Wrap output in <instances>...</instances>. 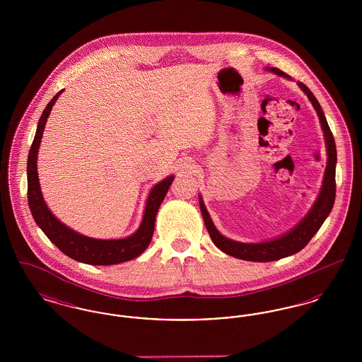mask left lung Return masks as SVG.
Returning <instances> with one entry per match:
<instances>
[{"instance_id": "1", "label": "left lung", "mask_w": 362, "mask_h": 362, "mask_svg": "<svg viewBox=\"0 0 362 362\" xmlns=\"http://www.w3.org/2000/svg\"><path fill=\"white\" fill-rule=\"evenodd\" d=\"M267 70L276 73L278 76H282L285 78H291L286 73H284L282 70L276 69V68H267ZM298 86L308 96L313 108L316 110L319 121L322 123L323 133H325L326 146H327V167L325 171L322 189H320L319 197L315 201L313 206L310 207L308 214L298 224L296 225L292 230H289L288 233H285L276 239L263 241V243H240V241L230 240V239L223 236L213 224V221L207 213L206 207L204 205V199L199 195V206H201L202 217H204V221H205L207 232H209L211 240L223 252L230 255V257L243 259V260H251V262H272V260L291 257L293 254L301 251L310 243V239L320 229V226L325 223L331 209L334 206L335 191H337V185H335L337 148H335L334 136L329 130L325 112H323L319 102L316 100V98L313 96V93L310 92V88L303 83H298Z\"/></svg>"}]
</instances>
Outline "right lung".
<instances>
[{"label":"right lung","mask_w":362,"mask_h":362,"mask_svg":"<svg viewBox=\"0 0 362 362\" xmlns=\"http://www.w3.org/2000/svg\"><path fill=\"white\" fill-rule=\"evenodd\" d=\"M62 90H59L50 100V103L46 105L40 119L37 122L34 142L28 153L27 197H28V206L31 209L35 223L45 232V235L50 239V241L55 244V247H58L65 255L77 262L86 263V264H95V266H108V264H118L122 262L137 258L138 255H141L148 248L149 243L152 240L153 230H155L156 214L163 199L165 198L170 186L173 185V176L171 175L165 177L151 189L145 211H144L142 223L139 225L137 232H134L129 238L117 239V240L92 239L84 235H80L76 230L68 228L66 225L62 224L57 217H54V214L49 210V207L43 199L37 171H36V167H37L36 158H37L43 130H45L47 118L50 115L52 105L57 102Z\"/></svg>","instance_id":"obj_1"}]
</instances>
